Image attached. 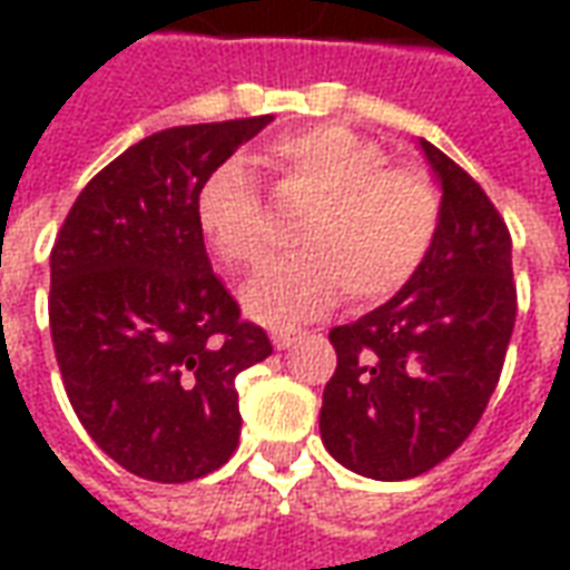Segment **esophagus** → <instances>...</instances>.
Instances as JSON below:
<instances>
[{
    "instance_id": "34e87169",
    "label": "esophagus",
    "mask_w": 570,
    "mask_h": 570,
    "mask_svg": "<svg viewBox=\"0 0 570 570\" xmlns=\"http://www.w3.org/2000/svg\"><path fill=\"white\" fill-rule=\"evenodd\" d=\"M296 330H277V333H272V345L277 347V351H286V347H293L298 342Z\"/></svg>"
}]
</instances>
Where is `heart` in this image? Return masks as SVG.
<instances>
[{
    "instance_id": "1",
    "label": "heart",
    "mask_w": 570,
    "mask_h": 570,
    "mask_svg": "<svg viewBox=\"0 0 570 570\" xmlns=\"http://www.w3.org/2000/svg\"><path fill=\"white\" fill-rule=\"evenodd\" d=\"M286 179L314 207L302 219V253L265 265L240 289L253 321L289 326L330 311L347 293L379 302L419 274L440 228V195L415 167H384L379 142L357 130L284 134L268 146ZM204 240L228 265H256L265 253V213L240 161L219 164L195 200Z\"/></svg>"
}]
</instances>
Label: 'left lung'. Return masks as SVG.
I'll list each match as a JSON object with an SVG mask.
<instances>
[{"label": "left lung", "mask_w": 570, "mask_h": 570, "mask_svg": "<svg viewBox=\"0 0 570 570\" xmlns=\"http://www.w3.org/2000/svg\"><path fill=\"white\" fill-rule=\"evenodd\" d=\"M419 146L442 191L433 247L400 293L330 333L338 366L321 409L326 452L382 482L428 473L470 436L515 323L501 213L445 151Z\"/></svg>", "instance_id": "1"}]
</instances>
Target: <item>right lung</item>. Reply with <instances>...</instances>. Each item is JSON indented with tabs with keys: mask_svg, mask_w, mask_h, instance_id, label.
I'll use <instances>...</instances> for the list:
<instances>
[{
	"mask_svg": "<svg viewBox=\"0 0 570 570\" xmlns=\"http://www.w3.org/2000/svg\"><path fill=\"white\" fill-rule=\"evenodd\" d=\"M272 116L151 134L106 164L51 249V338L81 428L151 482L207 476L240 436L237 372L272 354L213 274L195 200Z\"/></svg>",
	"mask_w": 570,
	"mask_h": 570,
	"instance_id": "add662e5",
	"label": "right lung"
}]
</instances>
